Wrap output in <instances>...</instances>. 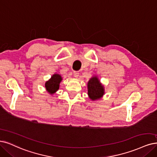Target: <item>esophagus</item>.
Masks as SVG:
<instances>
[{"label": "esophagus", "instance_id": "34e87169", "mask_svg": "<svg viewBox=\"0 0 157 157\" xmlns=\"http://www.w3.org/2000/svg\"><path fill=\"white\" fill-rule=\"evenodd\" d=\"M74 76L75 78H78L79 76V72L77 71H74Z\"/></svg>", "mask_w": 157, "mask_h": 157}]
</instances>
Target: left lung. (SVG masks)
Listing matches in <instances>:
<instances>
[{
    "instance_id": "1",
    "label": "left lung",
    "mask_w": 157,
    "mask_h": 157,
    "mask_svg": "<svg viewBox=\"0 0 157 157\" xmlns=\"http://www.w3.org/2000/svg\"><path fill=\"white\" fill-rule=\"evenodd\" d=\"M88 96L92 101L100 100L105 94V88L97 75H93L87 83Z\"/></svg>"
}]
</instances>
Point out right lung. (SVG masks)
I'll return each mask as SVG.
<instances>
[{
	"instance_id": "right-lung-1",
	"label": "right lung",
	"mask_w": 157,
	"mask_h": 157,
	"mask_svg": "<svg viewBox=\"0 0 157 157\" xmlns=\"http://www.w3.org/2000/svg\"><path fill=\"white\" fill-rule=\"evenodd\" d=\"M63 78L59 74L55 73L51 76V78L46 81L45 83V88L50 95H53L59 90V85Z\"/></svg>"
}]
</instances>
